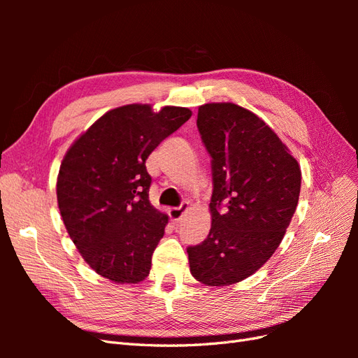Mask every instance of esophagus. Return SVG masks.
Listing matches in <instances>:
<instances>
[{
    "label": "esophagus",
    "instance_id": "esophagus-1",
    "mask_svg": "<svg viewBox=\"0 0 358 358\" xmlns=\"http://www.w3.org/2000/svg\"><path fill=\"white\" fill-rule=\"evenodd\" d=\"M187 208H188V203H182V204L179 206V208H173V209H170V210H169L170 220H171V221H175V222L180 221V220H182V216H183V213L187 212Z\"/></svg>",
    "mask_w": 358,
    "mask_h": 358
}]
</instances>
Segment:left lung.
<instances>
[{"instance_id": "8db88e82", "label": "left lung", "mask_w": 358, "mask_h": 358, "mask_svg": "<svg viewBox=\"0 0 358 358\" xmlns=\"http://www.w3.org/2000/svg\"><path fill=\"white\" fill-rule=\"evenodd\" d=\"M197 128L212 157V227L204 242L187 249L189 270L204 285H231L255 273L282 242L301 171L273 129L241 106H200Z\"/></svg>"}]
</instances>
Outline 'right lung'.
Masks as SVG:
<instances>
[{
    "mask_svg": "<svg viewBox=\"0 0 358 358\" xmlns=\"http://www.w3.org/2000/svg\"><path fill=\"white\" fill-rule=\"evenodd\" d=\"M192 112L166 106L127 104L104 113L64 157L57 180L58 208L86 263L116 284H138L169 216L149 201L145 162L185 124Z\"/></svg>",
    "mask_w": 358,
    "mask_h": 358,
    "instance_id": "add662e5",
    "label": "right lung"
}]
</instances>
